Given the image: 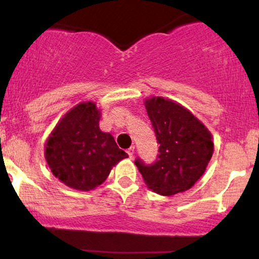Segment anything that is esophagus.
<instances>
[{
  "mask_svg": "<svg viewBox=\"0 0 259 259\" xmlns=\"http://www.w3.org/2000/svg\"><path fill=\"white\" fill-rule=\"evenodd\" d=\"M126 152H127V154H129V157H130V158H133V157H134V154H135V147L132 146V147H130V148H127V151H126Z\"/></svg>",
  "mask_w": 259,
  "mask_h": 259,
  "instance_id": "1",
  "label": "esophagus"
}]
</instances>
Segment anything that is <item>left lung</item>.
Returning <instances> with one entry per match:
<instances>
[{
    "label": "left lung",
    "instance_id": "left-lung-1",
    "mask_svg": "<svg viewBox=\"0 0 259 259\" xmlns=\"http://www.w3.org/2000/svg\"><path fill=\"white\" fill-rule=\"evenodd\" d=\"M145 107L159 144L154 164L136 167L148 189L162 196L187 191L203 175L212 158L214 144L207 126L189 109L173 100L151 96Z\"/></svg>",
    "mask_w": 259,
    "mask_h": 259
}]
</instances>
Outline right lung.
I'll return each instance as SVG.
<instances>
[{
    "label": "right lung",
    "instance_id": "1",
    "mask_svg": "<svg viewBox=\"0 0 259 259\" xmlns=\"http://www.w3.org/2000/svg\"><path fill=\"white\" fill-rule=\"evenodd\" d=\"M101 109L92 101L68 111L45 142V159L64 185L90 191L105 183L112 168L127 158L109 133L100 129Z\"/></svg>",
    "mask_w": 259,
    "mask_h": 259
}]
</instances>
